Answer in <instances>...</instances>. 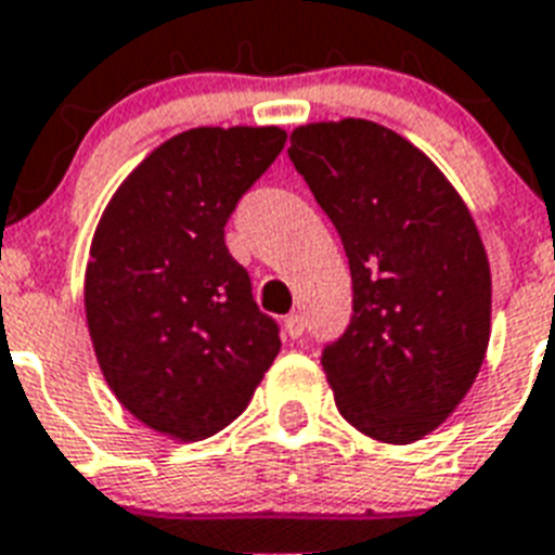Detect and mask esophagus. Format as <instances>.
Listing matches in <instances>:
<instances>
[{
    "mask_svg": "<svg viewBox=\"0 0 555 555\" xmlns=\"http://www.w3.org/2000/svg\"><path fill=\"white\" fill-rule=\"evenodd\" d=\"M285 333L291 339H299L301 333H305V319H301L299 313H291V317L285 319Z\"/></svg>",
    "mask_w": 555,
    "mask_h": 555,
    "instance_id": "34e87169",
    "label": "esophagus"
}]
</instances>
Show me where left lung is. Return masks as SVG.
Here are the masks:
<instances>
[{
    "label": "left lung",
    "mask_w": 555,
    "mask_h": 555,
    "mask_svg": "<svg viewBox=\"0 0 555 555\" xmlns=\"http://www.w3.org/2000/svg\"><path fill=\"white\" fill-rule=\"evenodd\" d=\"M287 153L353 279V319L322 353L336 408L364 436L410 444L459 408L488 353L479 228L448 176L385 125L310 121Z\"/></svg>",
    "instance_id": "1"
}]
</instances>
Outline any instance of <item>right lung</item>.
Listing matches in <instances>:
<instances>
[{
  "mask_svg": "<svg viewBox=\"0 0 555 555\" xmlns=\"http://www.w3.org/2000/svg\"><path fill=\"white\" fill-rule=\"evenodd\" d=\"M285 139L276 125L176 133L102 210L85 268L90 341L121 408L156 434H219L282 348L224 224Z\"/></svg>",
  "mask_w": 555,
  "mask_h": 555,
  "instance_id": "1",
  "label": "right lung"
}]
</instances>
